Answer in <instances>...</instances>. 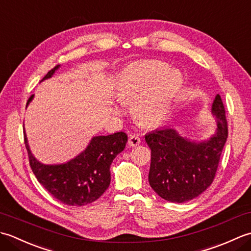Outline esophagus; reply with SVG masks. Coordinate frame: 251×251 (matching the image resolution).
Returning a JSON list of instances; mask_svg holds the SVG:
<instances>
[{"label": "esophagus", "instance_id": "esophagus-1", "mask_svg": "<svg viewBox=\"0 0 251 251\" xmlns=\"http://www.w3.org/2000/svg\"><path fill=\"white\" fill-rule=\"evenodd\" d=\"M141 143V140H140V138L138 137V136H130L129 137V139H128V145H129V147H137V146H139Z\"/></svg>", "mask_w": 251, "mask_h": 251}]
</instances>
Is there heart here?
<instances>
[{
    "instance_id": "heart-1",
    "label": "heart",
    "mask_w": 251,
    "mask_h": 251,
    "mask_svg": "<svg viewBox=\"0 0 251 251\" xmlns=\"http://www.w3.org/2000/svg\"><path fill=\"white\" fill-rule=\"evenodd\" d=\"M182 74L158 60H141L122 69L115 83V96L122 103L132 102L135 119L155 126L166 117L182 84ZM120 114L122 109L115 106Z\"/></svg>"
}]
</instances>
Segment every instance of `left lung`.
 Listing matches in <instances>:
<instances>
[{"label": "left lung", "mask_w": 251, "mask_h": 251, "mask_svg": "<svg viewBox=\"0 0 251 251\" xmlns=\"http://www.w3.org/2000/svg\"><path fill=\"white\" fill-rule=\"evenodd\" d=\"M211 114L217 128L204 140H191L170 127L146 135L151 149L149 183L165 201H191L214 181L227 138L226 111L219 94L212 101Z\"/></svg>", "instance_id": "1"}]
</instances>
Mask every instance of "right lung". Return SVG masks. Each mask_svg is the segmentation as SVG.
Wrapping results in <instances>:
<instances>
[{
	"instance_id": "add662e5",
	"label": "right lung",
	"mask_w": 251,
	"mask_h": 251,
	"mask_svg": "<svg viewBox=\"0 0 251 251\" xmlns=\"http://www.w3.org/2000/svg\"><path fill=\"white\" fill-rule=\"evenodd\" d=\"M60 66L55 67L41 82L50 78ZM34 98L32 95L26 108ZM127 135L119 131L108 136H94L87 147L70 161L43 164L30 150L25 131V143L32 172L50 193L69 206H84L98 200L111 182L110 167L117 154L125 149Z\"/></svg>"
}]
</instances>
